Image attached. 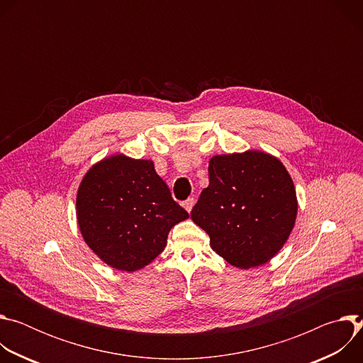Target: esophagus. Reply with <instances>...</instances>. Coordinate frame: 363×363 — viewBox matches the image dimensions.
Listing matches in <instances>:
<instances>
[{
    "mask_svg": "<svg viewBox=\"0 0 363 363\" xmlns=\"http://www.w3.org/2000/svg\"><path fill=\"white\" fill-rule=\"evenodd\" d=\"M194 203H195V199H194V198H188V199L184 202V208H185L188 213H191Z\"/></svg>",
    "mask_w": 363,
    "mask_h": 363,
    "instance_id": "34e87169",
    "label": "esophagus"
}]
</instances>
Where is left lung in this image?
<instances>
[{
	"instance_id": "1",
	"label": "left lung",
	"mask_w": 363,
	"mask_h": 363,
	"mask_svg": "<svg viewBox=\"0 0 363 363\" xmlns=\"http://www.w3.org/2000/svg\"><path fill=\"white\" fill-rule=\"evenodd\" d=\"M210 185L191 211L227 263L248 270L283 248L297 217V196L281 161L263 150L216 155Z\"/></svg>"
}]
</instances>
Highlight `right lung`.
<instances>
[{
  "instance_id": "add662e5",
  "label": "right lung",
  "mask_w": 363,
  "mask_h": 363,
  "mask_svg": "<svg viewBox=\"0 0 363 363\" xmlns=\"http://www.w3.org/2000/svg\"><path fill=\"white\" fill-rule=\"evenodd\" d=\"M79 228L89 248L112 269L136 272L165 248L188 213L172 199L153 161L123 153L96 162L76 196Z\"/></svg>"
}]
</instances>
